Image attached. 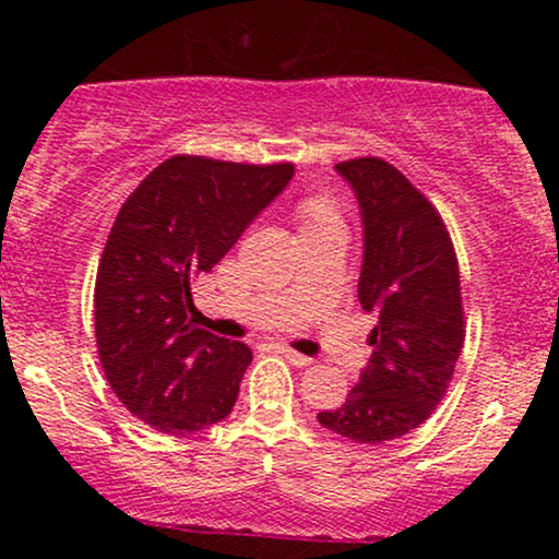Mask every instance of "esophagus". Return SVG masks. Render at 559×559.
Wrapping results in <instances>:
<instances>
[{"label": "esophagus", "mask_w": 559, "mask_h": 559, "mask_svg": "<svg viewBox=\"0 0 559 559\" xmlns=\"http://www.w3.org/2000/svg\"><path fill=\"white\" fill-rule=\"evenodd\" d=\"M275 349H278L281 355H284L288 362H292V365H297V368H305V365H310V362H312V357H307V355H299V352H294L292 346H275Z\"/></svg>", "instance_id": "esophagus-1"}]
</instances>
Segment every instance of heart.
I'll list each match as a JSON object with an SVG mask.
<instances>
[{"instance_id": "obj_1", "label": "heart", "mask_w": 559, "mask_h": 559, "mask_svg": "<svg viewBox=\"0 0 559 559\" xmlns=\"http://www.w3.org/2000/svg\"><path fill=\"white\" fill-rule=\"evenodd\" d=\"M299 215H301V223H318V221H329V217H336V204H333V199L323 197V194H312V197H305L299 202Z\"/></svg>"}]
</instances>
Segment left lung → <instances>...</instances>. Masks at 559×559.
Wrapping results in <instances>:
<instances>
[{"mask_svg": "<svg viewBox=\"0 0 559 559\" xmlns=\"http://www.w3.org/2000/svg\"><path fill=\"white\" fill-rule=\"evenodd\" d=\"M336 170L362 210L357 297L378 323L360 383L318 420L357 444H383L431 418L454 376L465 342L457 254L431 199L386 159H344Z\"/></svg>", "mask_w": 559, "mask_h": 559, "instance_id": "1", "label": "left lung"}]
</instances>
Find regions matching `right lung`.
<instances>
[{"instance_id":"1","label":"right lung","mask_w":559,"mask_h":559,"mask_svg":"<svg viewBox=\"0 0 559 559\" xmlns=\"http://www.w3.org/2000/svg\"><path fill=\"white\" fill-rule=\"evenodd\" d=\"M292 176L294 163L176 155L120 207L96 271V352L115 396L146 426L194 433L234 409L252 349L199 329L191 286Z\"/></svg>"}]
</instances>
